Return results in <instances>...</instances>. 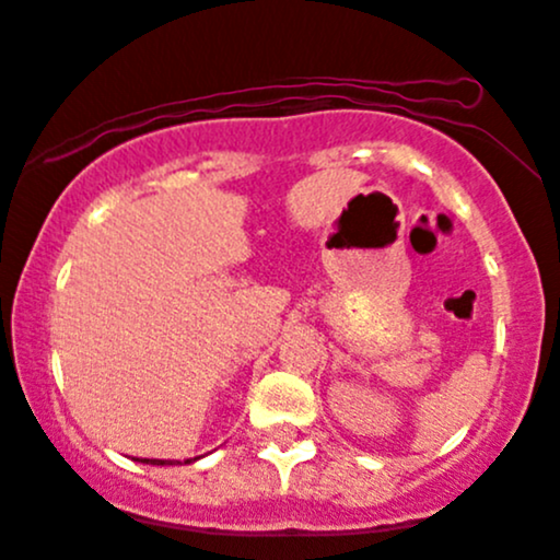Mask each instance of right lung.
Instances as JSON below:
<instances>
[{"label": "right lung", "mask_w": 560, "mask_h": 560, "mask_svg": "<svg viewBox=\"0 0 560 560\" xmlns=\"http://www.w3.org/2000/svg\"><path fill=\"white\" fill-rule=\"evenodd\" d=\"M196 462V458H194ZM143 464H154V466H164V464H175V462H162V458H143ZM180 464V462H177ZM186 464H190V462H186Z\"/></svg>", "instance_id": "obj_1"}]
</instances>
